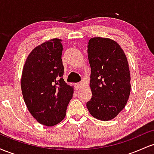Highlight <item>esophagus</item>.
<instances>
[{"instance_id":"34e87169","label":"esophagus","mask_w":154,"mask_h":154,"mask_svg":"<svg viewBox=\"0 0 154 154\" xmlns=\"http://www.w3.org/2000/svg\"><path fill=\"white\" fill-rule=\"evenodd\" d=\"M81 87H82V83H77V84L75 85V90H77V91H78Z\"/></svg>"}]
</instances>
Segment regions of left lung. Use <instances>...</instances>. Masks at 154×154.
Returning a JSON list of instances; mask_svg holds the SVG:
<instances>
[{
  "label": "left lung",
  "mask_w": 154,
  "mask_h": 154,
  "mask_svg": "<svg viewBox=\"0 0 154 154\" xmlns=\"http://www.w3.org/2000/svg\"><path fill=\"white\" fill-rule=\"evenodd\" d=\"M88 56L91 69L92 97L86 106L95 119L109 121L125 108L130 96L128 59L116 41L99 37L89 40Z\"/></svg>",
  "instance_id": "left-lung-1"
}]
</instances>
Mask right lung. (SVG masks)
Returning a JSON list of instances; mask_svg holds the SVG:
<instances>
[{
  "label": "right lung",
  "mask_w": 154,
  "mask_h": 154,
  "mask_svg": "<svg viewBox=\"0 0 154 154\" xmlns=\"http://www.w3.org/2000/svg\"><path fill=\"white\" fill-rule=\"evenodd\" d=\"M61 41L51 39L35 47L26 58L21 78L28 110L39 123L48 127L64 119L74 93L63 79Z\"/></svg>",
  "instance_id": "right-lung-1"
}]
</instances>
